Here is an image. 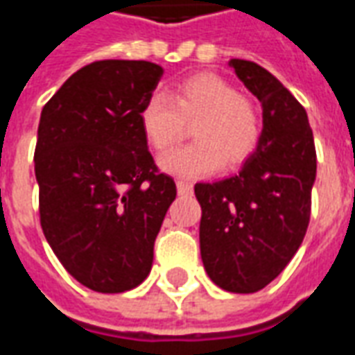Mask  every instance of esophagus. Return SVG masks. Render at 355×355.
I'll list each match as a JSON object with an SVG mask.
<instances>
[{
    "instance_id": "34e87169",
    "label": "esophagus",
    "mask_w": 355,
    "mask_h": 355,
    "mask_svg": "<svg viewBox=\"0 0 355 355\" xmlns=\"http://www.w3.org/2000/svg\"><path fill=\"white\" fill-rule=\"evenodd\" d=\"M177 190L178 193H190L193 190V184L188 180H177Z\"/></svg>"
}]
</instances>
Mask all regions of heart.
I'll use <instances>...</instances> for the list:
<instances>
[{
	"mask_svg": "<svg viewBox=\"0 0 355 355\" xmlns=\"http://www.w3.org/2000/svg\"><path fill=\"white\" fill-rule=\"evenodd\" d=\"M198 142L163 155L162 167L178 177H200L223 165L236 169L261 142V116L254 104L215 73H196L152 94L140 110V127L155 152L184 139L188 127Z\"/></svg>",
	"mask_w": 355,
	"mask_h": 355,
	"instance_id": "obj_1",
	"label": "heart"
}]
</instances>
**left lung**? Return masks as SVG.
Segmentation results:
<instances>
[{"mask_svg": "<svg viewBox=\"0 0 355 355\" xmlns=\"http://www.w3.org/2000/svg\"><path fill=\"white\" fill-rule=\"evenodd\" d=\"M230 66L262 104V135L238 175L193 186L201 205L200 249L209 277L230 293L274 282L306 236L315 146L302 104L251 60Z\"/></svg>", "mask_w": 355, "mask_h": 355, "instance_id": "left-lung-1", "label": "left lung"}]
</instances>
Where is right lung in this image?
<instances>
[{
	"instance_id": "obj_1",
	"label": "right lung",
	"mask_w": 355,
	"mask_h": 355,
	"mask_svg": "<svg viewBox=\"0 0 355 355\" xmlns=\"http://www.w3.org/2000/svg\"><path fill=\"white\" fill-rule=\"evenodd\" d=\"M162 76V66L146 60H96L42 110L34 154L42 230L66 272L96 293H123L146 279L177 198L140 127Z\"/></svg>"
}]
</instances>
